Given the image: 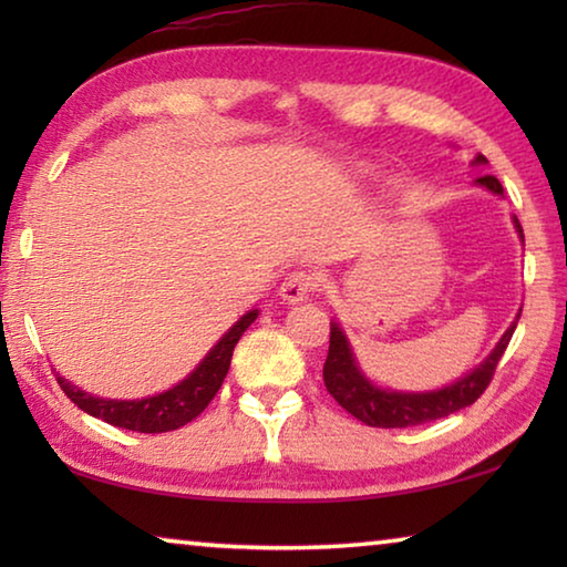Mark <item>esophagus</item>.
Instances as JSON below:
<instances>
[{"label": "esophagus", "mask_w": 567, "mask_h": 567, "mask_svg": "<svg viewBox=\"0 0 567 567\" xmlns=\"http://www.w3.org/2000/svg\"><path fill=\"white\" fill-rule=\"evenodd\" d=\"M318 282H320L318 272H312V270H292L290 275L285 277V282L280 287L282 300L285 302H300V300H305L307 295L318 290Z\"/></svg>", "instance_id": "obj_1"}]
</instances>
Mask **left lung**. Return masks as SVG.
Returning <instances> with one entry per match:
<instances>
[{
	"mask_svg": "<svg viewBox=\"0 0 567 567\" xmlns=\"http://www.w3.org/2000/svg\"><path fill=\"white\" fill-rule=\"evenodd\" d=\"M475 162H487V159L480 155L475 157ZM477 182L491 192H495V195H503V185L497 182V177L485 175ZM515 225L523 235V227L517 219ZM517 318H520V315H517ZM515 324L517 322H513L511 328H507L501 342H497V348L491 352V358L480 364L477 370L470 372L467 378H463L445 390L420 392V395H412V392H388L370 385V382L360 375L342 330L338 324H332L328 360H324V368H322L324 388H328L330 395L338 400L350 415L362 420L364 425L370 427H412V425H422V422L447 417L457 410L473 405V402L487 390V385H491L497 362H501L505 348L511 344Z\"/></svg>",
	"mask_w": 567,
	"mask_h": 567,
	"instance_id": "8db88e82",
	"label": "left lung"
}]
</instances>
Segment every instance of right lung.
Listing matches in <instances>:
<instances>
[{"mask_svg":"<svg viewBox=\"0 0 567 567\" xmlns=\"http://www.w3.org/2000/svg\"><path fill=\"white\" fill-rule=\"evenodd\" d=\"M257 310L247 312L233 330H229L223 340H219L207 358L199 362V368L192 372L187 380H182L177 388H172L162 395L147 398V400H102L92 398L80 388H74L64 378L56 375V382L64 390V395L70 398L76 408L90 412L92 417H100L110 422L114 427L134 430V433H169L187 425L189 420H195L203 412L217 390L223 388L227 378L229 362H233V352L237 340L243 338V332L255 322Z\"/></svg>","mask_w":567,"mask_h":567,"instance_id":"add662e5","label":"right lung"}]
</instances>
